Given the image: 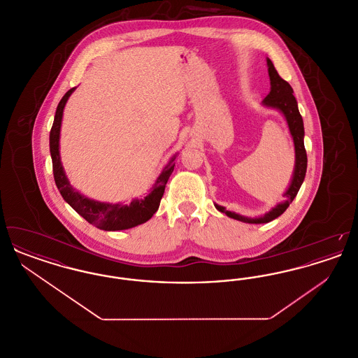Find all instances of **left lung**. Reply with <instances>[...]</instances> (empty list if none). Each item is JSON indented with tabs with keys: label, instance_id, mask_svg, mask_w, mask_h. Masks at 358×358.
Returning <instances> with one entry per match:
<instances>
[{
	"label": "left lung",
	"instance_id": "left-lung-1",
	"mask_svg": "<svg viewBox=\"0 0 358 358\" xmlns=\"http://www.w3.org/2000/svg\"><path fill=\"white\" fill-rule=\"evenodd\" d=\"M267 67H268L271 90H270L268 95L263 99L262 104L267 108L278 110L287 122L289 134H291L292 142H294L295 164H294V171H292V177H291L289 187L283 193V197L286 200L282 203H278L273 208H271V210H268L263 216L248 217V216H243V215L232 212V210H227L222 205L215 204L216 209L225 213L228 217L235 219L238 222H248V224H266V222H273V219L279 217L289 208L292 200L296 197L299 189L303 184L305 176H306L307 155L305 142H303L305 127H303V120L298 110V103H296L295 96L292 95L294 91H292L291 85L279 76L278 71L273 67V62L268 57H267Z\"/></svg>",
	"mask_w": 358,
	"mask_h": 358
}]
</instances>
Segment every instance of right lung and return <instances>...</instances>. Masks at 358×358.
<instances>
[{"label": "right lung", "instance_id": "1", "mask_svg": "<svg viewBox=\"0 0 358 358\" xmlns=\"http://www.w3.org/2000/svg\"><path fill=\"white\" fill-rule=\"evenodd\" d=\"M75 88L76 87L71 88L57 104L55 120L52 124L51 134H50V150H51L53 177L60 194L63 196L64 201L69 203L83 219L103 231L129 229L150 220L154 213L158 210L166 182L174 169V159L177 154L171 157L168 165L157 177L149 194H146L143 199H134L131 200L130 204H122V203L113 204V203H103V201L85 197V194L78 192L69 184V177L64 171V168L62 165V158H60V129H62L63 113H64L67 101L71 94L75 91Z\"/></svg>", "mask_w": 358, "mask_h": 358}]
</instances>
